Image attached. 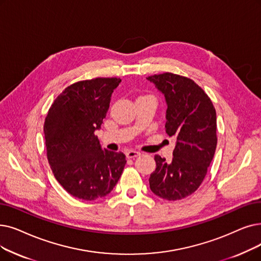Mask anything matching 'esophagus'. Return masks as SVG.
<instances>
[{"instance_id":"34e87169","label":"esophagus","mask_w":261,"mask_h":261,"mask_svg":"<svg viewBox=\"0 0 261 261\" xmlns=\"http://www.w3.org/2000/svg\"><path fill=\"white\" fill-rule=\"evenodd\" d=\"M140 154H141V152L135 151V150H128V151L126 152V155H127V158H129V159L135 158V156H138V155H140Z\"/></svg>"}]
</instances>
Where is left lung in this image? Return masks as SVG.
Masks as SVG:
<instances>
[{
    "mask_svg": "<svg viewBox=\"0 0 261 261\" xmlns=\"http://www.w3.org/2000/svg\"><path fill=\"white\" fill-rule=\"evenodd\" d=\"M167 106L165 131L176 139L173 159L154 155L149 177L152 193L167 200L182 199L198 189L217 148V113L207 94L191 79L171 72L147 77Z\"/></svg>",
    "mask_w": 261,
    "mask_h": 261,
    "instance_id": "left-lung-1",
    "label": "left lung"
}]
</instances>
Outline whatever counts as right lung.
I'll return each instance as SVG.
<instances>
[{
	"label": "right lung",
	"mask_w": 261,
	"mask_h": 261,
	"mask_svg": "<svg viewBox=\"0 0 261 261\" xmlns=\"http://www.w3.org/2000/svg\"><path fill=\"white\" fill-rule=\"evenodd\" d=\"M117 77H96L65 88L44 120L48 161L70 195L95 200L110 194L126 165L122 152L102 149L95 132L110 107Z\"/></svg>",
	"instance_id": "obj_1"
}]
</instances>
